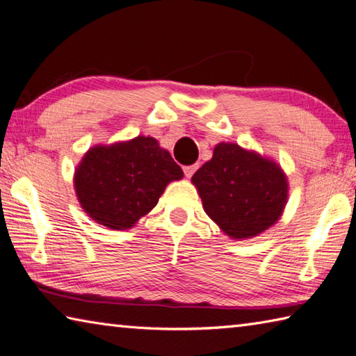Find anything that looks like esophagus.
<instances>
[{"label":"esophagus","instance_id":"esophagus-1","mask_svg":"<svg viewBox=\"0 0 356 356\" xmlns=\"http://www.w3.org/2000/svg\"><path fill=\"white\" fill-rule=\"evenodd\" d=\"M197 170V165H190V166H185L184 168V174H185V177H191L193 174H195V171Z\"/></svg>","mask_w":356,"mask_h":356}]
</instances>
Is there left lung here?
Returning <instances> with one entry per match:
<instances>
[{"label":"left lung","mask_w":356,"mask_h":356,"mask_svg":"<svg viewBox=\"0 0 356 356\" xmlns=\"http://www.w3.org/2000/svg\"><path fill=\"white\" fill-rule=\"evenodd\" d=\"M207 215L235 240L260 235L279 221L288 180L275 161L235 143H219L191 177Z\"/></svg>","instance_id":"obj_1"}]
</instances>
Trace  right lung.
Returning a JSON list of instances; mask_svg holds the SVG:
<instances>
[{"mask_svg": "<svg viewBox=\"0 0 356 356\" xmlns=\"http://www.w3.org/2000/svg\"><path fill=\"white\" fill-rule=\"evenodd\" d=\"M182 177V168L156 138L137 137L88 149L76 168L74 188L90 218L124 230L157 205L168 184Z\"/></svg>", "mask_w": 356, "mask_h": 356, "instance_id": "add662e5", "label": "right lung"}]
</instances>
